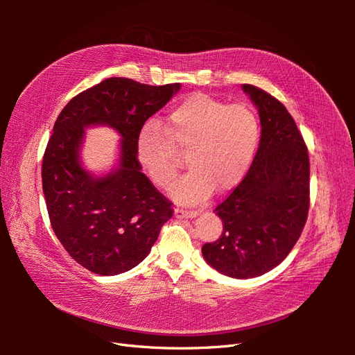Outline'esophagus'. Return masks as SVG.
I'll use <instances>...</instances> for the list:
<instances>
[{
    "label": "esophagus",
    "instance_id": "obj_1",
    "mask_svg": "<svg viewBox=\"0 0 355 355\" xmlns=\"http://www.w3.org/2000/svg\"><path fill=\"white\" fill-rule=\"evenodd\" d=\"M175 216L176 218H197L198 216V211L197 210H188V209L176 207L175 209Z\"/></svg>",
    "mask_w": 355,
    "mask_h": 355
}]
</instances>
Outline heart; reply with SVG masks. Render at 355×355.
Listing matches in <instances>:
<instances>
[{
    "label": "heart",
    "mask_w": 355,
    "mask_h": 355,
    "mask_svg": "<svg viewBox=\"0 0 355 355\" xmlns=\"http://www.w3.org/2000/svg\"><path fill=\"white\" fill-rule=\"evenodd\" d=\"M259 142V123L244 105L196 93L168 112L163 125L145 124L136 139V158L154 184L167 188L180 168L176 149L187 153L191 170L170 187L180 202H197L237 187Z\"/></svg>",
    "instance_id": "1"
}]
</instances>
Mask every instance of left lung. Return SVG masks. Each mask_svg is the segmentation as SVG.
<instances>
[{
	"instance_id": "left-lung-1",
	"label": "left lung",
	"mask_w": 355,
	"mask_h": 355,
	"mask_svg": "<svg viewBox=\"0 0 355 355\" xmlns=\"http://www.w3.org/2000/svg\"><path fill=\"white\" fill-rule=\"evenodd\" d=\"M259 110L262 135L240 184L216 206L220 237L201 247L214 270L232 278L259 277L293 249L309 210V157L302 133L286 106L252 84H243Z\"/></svg>"
}]
</instances>
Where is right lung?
I'll return each instance as SVG.
<instances>
[{
	"instance_id": "1",
	"label": "right lung",
	"mask_w": 355,
	"mask_h": 355,
	"mask_svg": "<svg viewBox=\"0 0 355 355\" xmlns=\"http://www.w3.org/2000/svg\"><path fill=\"white\" fill-rule=\"evenodd\" d=\"M178 90L179 84L106 78L73 96L53 127L41 166L50 223L72 259L93 274L132 270L173 216V202L141 171L136 139ZM92 123H108L123 137L121 168L99 180L80 167L78 157L83 127Z\"/></svg>"
}]
</instances>
